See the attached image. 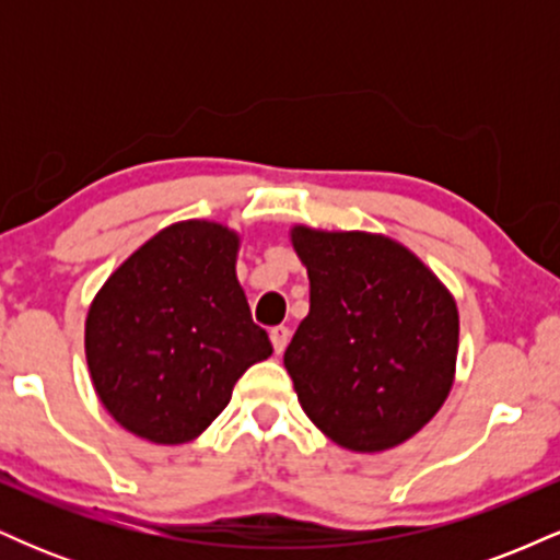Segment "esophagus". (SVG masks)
Instances as JSON below:
<instances>
[{
	"mask_svg": "<svg viewBox=\"0 0 560 560\" xmlns=\"http://www.w3.org/2000/svg\"><path fill=\"white\" fill-rule=\"evenodd\" d=\"M271 345H273L276 355H281V352L287 350V345H289V329H287V326H276V329H271Z\"/></svg>",
	"mask_w": 560,
	"mask_h": 560,
	"instance_id": "1",
	"label": "esophagus"
}]
</instances>
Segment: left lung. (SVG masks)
Returning <instances> with one entry per match:
<instances>
[{"mask_svg": "<svg viewBox=\"0 0 560 560\" xmlns=\"http://www.w3.org/2000/svg\"><path fill=\"white\" fill-rule=\"evenodd\" d=\"M311 311L284 352L305 416L352 453L402 445L447 400L458 305L419 255L371 231L289 229Z\"/></svg>", "mask_w": 560, "mask_h": 560, "instance_id": "left-lung-1", "label": "left lung"}]
</instances>
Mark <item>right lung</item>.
<instances>
[{"instance_id": "right-lung-1", "label": "right lung", "mask_w": 560, "mask_h": 560, "mask_svg": "<svg viewBox=\"0 0 560 560\" xmlns=\"http://www.w3.org/2000/svg\"><path fill=\"white\" fill-rule=\"evenodd\" d=\"M240 231L178 221L110 273L89 305L86 363L100 402L155 445L197 440L234 384L273 352L236 279Z\"/></svg>"}]
</instances>
